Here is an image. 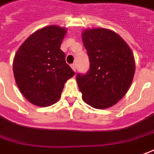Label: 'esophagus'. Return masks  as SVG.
I'll use <instances>...</instances> for the list:
<instances>
[{
    "label": "esophagus",
    "mask_w": 154,
    "mask_h": 154,
    "mask_svg": "<svg viewBox=\"0 0 154 154\" xmlns=\"http://www.w3.org/2000/svg\"><path fill=\"white\" fill-rule=\"evenodd\" d=\"M71 66H72V69L73 71L76 72V70H77V65H76V64H72Z\"/></svg>",
    "instance_id": "1"
}]
</instances>
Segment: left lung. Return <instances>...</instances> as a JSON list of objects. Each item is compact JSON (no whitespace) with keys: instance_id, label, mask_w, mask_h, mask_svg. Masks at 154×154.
Instances as JSON below:
<instances>
[{"instance_id":"8db88e82","label":"left lung","mask_w":154,"mask_h":154,"mask_svg":"<svg viewBox=\"0 0 154 154\" xmlns=\"http://www.w3.org/2000/svg\"><path fill=\"white\" fill-rule=\"evenodd\" d=\"M82 37L90 62L88 72L77 75L82 99L95 109L111 107L125 96L132 82L136 68L132 51L109 29H86Z\"/></svg>"}]
</instances>
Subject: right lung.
I'll return each instance as SVG.
<instances>
[{"label":"right lung","instance_id":"add662e5","mask_svg":"<svg viewBox=\"0 0 154 154\" xmlns=\"http://www.w3.org/2000/svg\"><path fill=\"white\" fill-rule=\"evenodd\" d=\"M66 29L47 26L31 34L17 51L13 73L21 94L40 107L59 100L66 82L75 75L60 45Z\"/></svg>","mask_w":154,"mask_h":154}]
</instances>
